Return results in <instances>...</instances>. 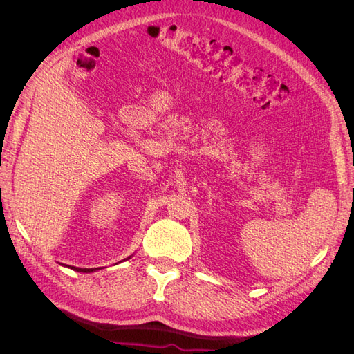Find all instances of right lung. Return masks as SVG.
Segmentation results:
<instances>
[{"mask_svg":"<svg viewBox=\"0 0 354 354\" xmlns=\"http://www.w3.org/2000/svg\"><path fill=\"white\" fill-rule=\"evenodd\" d=\"M128 259H131V255L127 257V259H124L122 261H125V260H128ZM120 263H121V261H120ZM66 267H69V269H72V270H75V272H81V273H91V272H95V270L102 269V267H94V269H81V267H73V266H66Z\"/></svg>","mask_w":354,"mask_h":354,"instance_id":"obj_1","label":"right lung"}]
</instances>
